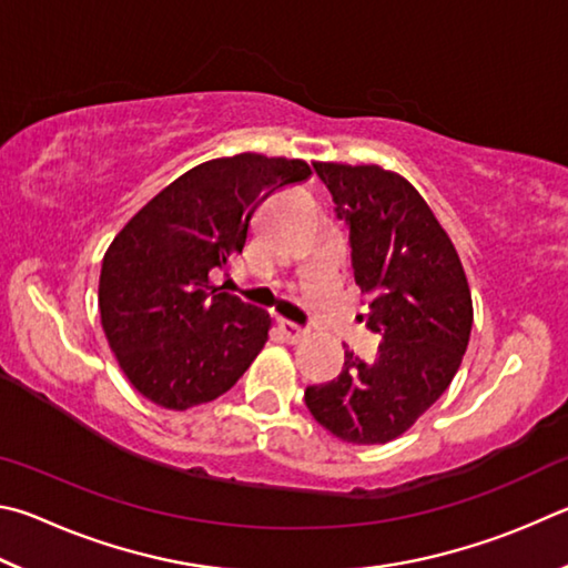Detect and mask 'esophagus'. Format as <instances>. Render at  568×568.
Listing matches in <instances>:
<instances>
[{"label": "esophagus", "mask_w": 568, "mask_h": 568, "mask_svg": "<svg viewBox=\"0 0 568 568\" xmlns=\"http://www.w3.org/2000/svg\"><path fill=\"white\" fill-rule=\"evenodd\" d=\"M278 332H282L284 339L292 342V344L302 342V339H306V336H310V329H304V326L294 324V322H286V320H278Z\"/></svg>", "instance_id": "esophagus-1"}]
</instances>
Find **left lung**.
Returning a JSON list of instances; mask_svg holds the SVG:
<instances>
[{"mask_svg":"<svg viewBox=\"0 0 568 568\" xmlns=\"http://www.w3.org/2000/svg\"><path fill=\"white\" fill-rule=\"evenodd\" d=\"M349 226L352 268L382 336L372 364L346 352L336 379L306 386L324 429L349 444H386L439 399L459 372L474 310L459 254L404 176L376 164L316 162Z\"/></svg>","mask_w":568,"mask_h":568,"instance_id":"left-lung-1","label":"left lung"}]
</instances>
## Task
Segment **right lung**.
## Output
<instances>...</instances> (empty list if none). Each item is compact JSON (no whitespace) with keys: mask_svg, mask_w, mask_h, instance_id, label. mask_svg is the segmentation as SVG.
I'll list each match as a JSON object with an SVG mask.
<instances>
[{"mask_svg":"<svg viewBox=\"0 0 568 568\" xmlns=\"http://www.w3.org/2000/svg\"><path fill=\"white\" fill-rule=\"evenodd\" d=\"M310 174L302 159H212L162 189L109 244L99 314L119 366L149 402L174 412L214 402L262 352L268 314L212 286V274L244 252L264 199Z\"/></svg>","mask_w":568,"mask_h":568,"instance_id":"add662e5","label":"right lung"}]
</instances>
